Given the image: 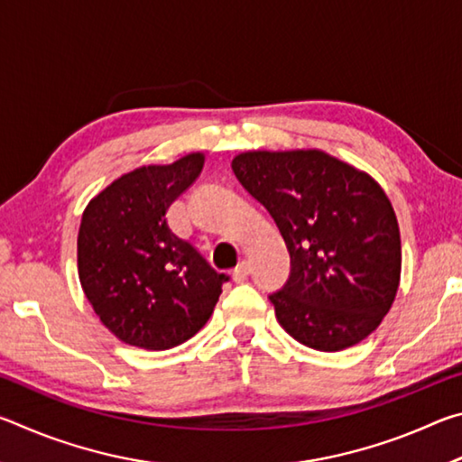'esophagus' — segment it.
Wrapping results in <instances>:
<instances>
[{"instance_id":"esophagus-1","label":"esophagus","mask_w":462,"mask_h":462,"mask_svg":"<svg viewBox=\"0 0 462 462\" xmlns=\"http://www.w3.org/2000/svg\"><path fill=\"white\" fill-rule=\"evenodd\" d=\"M250 275V263H246V261H242L236 269H234V273H232V279L236 281V283H242V281H245L246 277Z\"/></svg>"}]
</instances>
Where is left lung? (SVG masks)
I'll use <instances>...</instances> for the list:
<instances>
[{
  "label": "left lung",
  "instance_id": "left-lung-1",
  "mask_svg": "<svg viewBox=\"0 0 462 462\" xmlns=\"http://www.w3.org/2000/svg\"><path fill=\"white\" fill-rule=\"evenodd\" d=\"M232 171L291 256L287 283L269 295L285 332L336 353L377 330L402 273L400 226L379 183L322 151L242 152Z\"/></svg>",
  "mask_w": 462,
  "mask_h": 462
}]
</instances>
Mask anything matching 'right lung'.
<instances>
[{"label": "right lung", "mask_w": 462, "mask_h": 462, "mask_svg": "<svg viewBox=\"0 0 462 462\" xmlns=\"http://www.w3.org/2000/svg\"><path fill=\"white\" fill-rule=\"evenodd\" d=\"M201 169V152L140 167L85 208L77 238L81 287L101 324L130 346L167 350L189 340L228 281L167 224L171 203Z\"/></svg>", "instance_id": "add662e5"}]
</instances>
